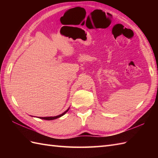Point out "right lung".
Segmentation results:
<instances>
[{"label": "right lung", "mask_w": 158, "mask_h": 158, "mask_svg": "<svg viewBox=\"0 0 158 158\" xmlns=\"http://www.w3.org/2000/svg\"><path fill=\"white\" fill-rule=\"evenodd\" d=\"M69 110V109H67L66 111L64 112L62 114H61V115H57V116H55V117H39V118H41L42 119H45V120H53V119H56L57 118H59V117H62V115H64V114L68 111V110Z\"/></svg>", "instance_id": "add662e5"}]
</instances>
